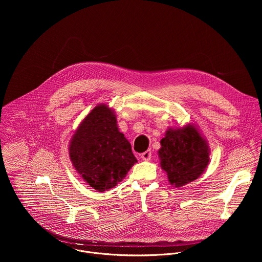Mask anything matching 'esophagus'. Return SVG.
Segmentation results:
<instances>
[{"label":"esophagus","instance_id":"obj_1","mask_svg":"<svg viewBox=\"0 0 262 262\" xmlns=\"http://www.w3.org/2000/svg\"><path fill=\"white\" fill-rule=\"evenodd\" d=\"M140 158L144 161H148L151 158V151L150 150H146L145 152H143L141 155H140Z\"/></svg>","mask_w":262,"mask_h":262}]
</instances>
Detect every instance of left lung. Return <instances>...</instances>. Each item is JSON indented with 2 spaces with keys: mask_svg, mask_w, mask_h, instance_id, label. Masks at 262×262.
<instances>
[{
  "mask_svg": "<svg viewBox=\"0 0 262 262\" xmlns=\"http://www.w3.org/2000/svg\"><path fill=\"white\" fill-rule=\"evenodd\" d=\"M160 145V166L172 187H184L195 181L210 162L209 144L194 124L168 128Z\"/></svg>",
  "mask_w": 262,
  "mask_h": 262,
  "instance_id": "8db88e82",
  "label": "left lung"
}]
</instances>
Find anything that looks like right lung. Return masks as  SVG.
Wrapping results in <instances>:
<instances>
[{"mask_svg": "<svg viewBox=\"0 0 262 262\" xmlns=\"http://www.w3.org/2000/svg\"><path fill=\"white\" fill-rule=\"evenodd\" d=\"M69 153L76 172L97 191L116 187L137 162L130 142L119 131L114 110L106 104L97 105L80 122Z\"/></svg>", "mask_w": 262, "mask_h": 262, "instance_id": "add662e5", "label": "right lung"}]
</instances>
